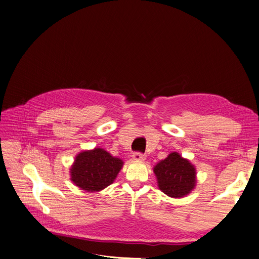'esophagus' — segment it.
Segmentation results:
<instances>
[{"instance_id": "34e87169", "label": "esophagus", "mask_w": 259, "mask_h": 259, "mask_svg": "<svg viewBox=\"0 0 259 259\" xmlns=\"http://www.w3.org/2000/svg\"><path fill=\"white\" fill-rule=\"evenodd\" d=\"M133 160L138 161V162L144 161L145 160V155H142L141 153H135V154H133Z\"/></svg>"}]
</instances>
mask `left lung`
Segmentation results:
<instances>
[{
	"label": "left lung",
	"instance_id": "8db88e82",
	"mask_svg": "<svg viewBox=\"0 0 259 259\" xmlns=\"http://www.w3.org/2000/svg\"><path fill=\"white\" fill-rule=\"evenodd\" d=\"M158 188L170 198H183L197 186V170L190 160L172 152L154 167Z\"/></svg>",
	"mask_w": 259,
	"mask_h": 259
}]
</instances>
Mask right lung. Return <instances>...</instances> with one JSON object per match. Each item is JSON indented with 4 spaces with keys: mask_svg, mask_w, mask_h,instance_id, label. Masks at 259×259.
Returning a JSON list of instances; mask_svg holds the SVG:
<instances>
[{
    "mask_svg": "<svg viewBox=\"0 0 259 259\" xmlns=\"http://www.w3.org/2000/svg\"><path fill=\"white\" fill-rule=\"evenodd\" d=\"M123 165L120 158L113 157L101 147H95L76 156L69 169L70 180L85 192H100L115 181Z\"/></svg>",
    "mask_w": 259,
    "mask_h": 259,
    "instance_id": "obj_1",
    "label": "right lung"
}]
</instances>
